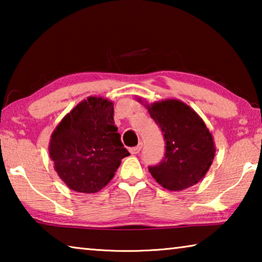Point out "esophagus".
Masks as SVG:
<instances>
[{
	"instance_id": "1",
	"label": "esophagus",
	"mask_w": 262,
	"mask_h": 262,
	"mask_svg": "<svg viewBox=\"0 0 262 262\" xmlns=\"http://www.w3.org/2000/svg\"><path fill=\"white\" fill-rule=\"evenodd\" d=\"M141 148H142V145L139 144V145H136V147L130 148L129 151H130L132 155H137V154H139V152L141 151Z\"/></svg>"
}]
</instances>
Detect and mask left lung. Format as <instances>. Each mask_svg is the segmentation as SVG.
<instances>
[{"mask_svg":"<svg viewBox=\"0 0 262 262\" xmlns=\"http://www.w3.org/2000/svg\"><path fill=\"white\" fill-rule=\"evenodd\" d=\"M140 103L142 99L139 98ZM164 133L165 157L149 172L168 190H183L198 184L211 166L216 148L211 133L193 108L178 99L145 103Z\"/></svg>","mask_w":262,"mask_h":262,"instance_id":"obj_1","label":"left lung"}]
</instances>
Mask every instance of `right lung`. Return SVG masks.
Segmentation results:
<instances>
[{"mask_svg": "<svg viewBox=\"0 0 262 262\" xmlns=\"http://www.w3.org/2000/svg\"><path fill=\"white\" fill-rule=\"evenodd\" d=\"M113 103L88 97L64 115L51 136L54 170L70 189L97 193L105 187L129 152L114 125Z\"/></svg>", "mask_w": 262, "mask_h": 262, "instance_id": "right-lung-1", "label": "right lung"}]
</instances>
